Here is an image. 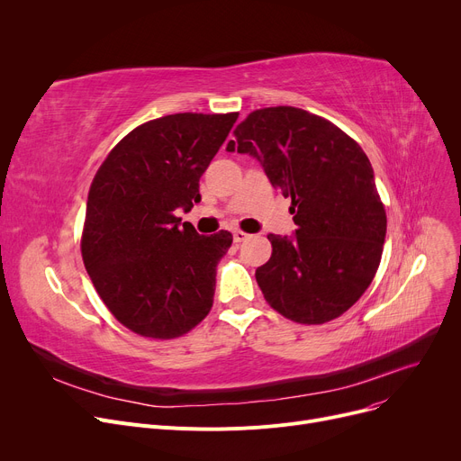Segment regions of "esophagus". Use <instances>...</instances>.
Wrapping results in <instances>:
<instances>
[{
	"mask_svg": "<svg viewBox=\"0 0 461 461\" xmlns=\"http://www.w3.org/2000/svg\"><path fill=\"white\" fill-rule=\"evenodd\" d=\"M249 237H250L249 233L240 231V230H235V231H233V240H235V243H243V240H247Z\"/></svg>",
	"mask_w": 461,
	"mask_h": 461,
	"instance_id": "34e87169",
	"label": "esophagus"
}]
</instances>
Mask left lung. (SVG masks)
I'll return each instance as SVG.
<instances>
[{
    "label": "left lung",
    "instance_id": "left-lung-1",
    "mask_svg": "<svg viewBox=\"0 0 461 461\" xmlns=\"http://www.w3.org/2000/svg\"><path fill=\"white\" fill-rule=\"evenodd\" d=\"M228 151L254 157L292 198L295 235H269L261 294L284 318L320 325L342 316L372 284L386 233L374 169L330 121L294 106L261 108L237 125Z\"/></svg>",
    "mask_w": 461,
    "mask_h": 461
}]
</instances>
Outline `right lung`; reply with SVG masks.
<instances>
[{
	"label": "right lung",
	"instance_id": "right-lung-1",
	"mask_svg": "<svg viewBox=\"0 0 461 461\" xmlns=\"http://www.w3.org/2000/svg\"><path fill=\"white\" fill-rule=\"evenodd\" d=\"M237 117L186 112L148 121L115 145L91 183L86 271L113 318L140 336H183L212 306L216 265L233 237L181 228L176 211L202 200L200 177Z\"/></svg>",
	"mask_w": 461,
	"mask_h": 461
}]
</instances>
